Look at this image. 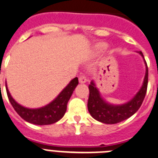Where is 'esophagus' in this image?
<instances>
[{
  "label": "esophagus",
  "instance_id": "obj_1",
  "mask_svg": "<svg viewBox=\"0 0 158 158\" xmlns=\"http://www.w3.org/2000/svg\"><path fill=\"white\" fill-rule=\"evenodd\" d=\"M79 82H80V83H85V82H87V79H86V76H81L79 78Z\"/></svg>",
  "mask_w": 158,
  "mask_h": 158
}]
</instances>
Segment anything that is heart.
Listing matches in <instances>:
<instances>
[{
	"label": "heart",
	"instance_id": "heart-1",
	"mask_svg": "<svg viewBox=\"0 0 158 158\" xmlns=\"http://www.w3.org/2000/svg\"><path fill=\"white\" fill-rule=\"evenodd\" d=\"M97 48L102 50V49H103L104 48H105V45H103V44H100V45H98V46H97Z\"/></svg>",
	"mask_w": 158,
	"mask_h": 158
}]
</instances>
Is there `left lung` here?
I'll return each mask as SVG.
<instances>
[{
	"label": "left lung",
	"mask_w": 158,
	"mask_h": 158,
	"mask_svg": "<svg viewBox=\"0 0 158 158\" xmlns=\"http://www.w3.org/2000/svg\"><path fill=\"white\" fill-rule=\"evenodd\" d=\"M138 52L144 59L143 52L141 51ZM144 62L146 64V74L143 86L134 98L127 103L122 105L109 104L102 98L93 80L90 82L89 85V94L87 107L89 114L94 119L106 124H114L127 120L139 110L145 98L148 85V68L145 59Z\"/></svg>",
	"instance_id": "1"
}]
</instances>
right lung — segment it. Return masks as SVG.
<instances>
[{"label":"right lung","mask_w":158,"mask_h":158,"mask_svg":"<svg viewBox=\"0 0 158 158\" xmlns=\"http://www.w3.org/2000/svg\"><path fill=\"white\" fill-rule=\"evenodd\" d=\"M78 84L79 80L76 77L71 80L68 86L50 103L38 109H29L23 107L14 100L8 91L7 83H5L8 98L15 112L27 122L37 125L52 124L60 120L65 114L68 102Z\"/></svg>","instance_id":"add662e5"}]
</instances>
